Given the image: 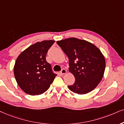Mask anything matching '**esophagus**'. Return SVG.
Segmentation results:
<instances>
[{"label": "esophagus", "instance_id": "esophagus-1", "mask_svg": "<svg viewBox=\"0 0 124 124\" xmlns=\"http://www.w3.org/2000/svg\"><path fill=\"white\" fill-rule=\"evenodd\" d=\"M66 73H67L66 70H65V69H62V70H61V74L62 75L65 74Z\"/></svg>", "mask_w": 124, "mask_h": 124}]
</instances>
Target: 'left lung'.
Listing matches in <instances>:
<instances>
[{
    "instance_id": "left-lung-1",
    "label": "left lung",
    "mask_w": 124,
    "mask_h": 124,
    "mask_svg": "<svg viewBox=\"0 0 124 124\" xmlns=\"http://www.w3.org/2000/svg\"><path fill=\"white\" fill-rule=\"evenodd\" d=\"M57 43L68 57L69 71L76 79L69 89L78 94L92 92L101 82L105 69V59L101 51L93 43L76 38Z\"/></svg>"
}]
</instances>
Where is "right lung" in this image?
I'll return each mask as SVG.
<instances>
[{"instance_id": "add662e5", "label": "right lung", "mask_w": 124, "mask_h": 124, "mask_svg": "<svg viewBox=\"0 0 124 124\" xmlns=\"http://www.w3.org/2000/svg\"><path fill=\"white\" fill-rule=\"evenodd\" d=\"M55 42L48 40L31 45L17 58L14 73L17 84L29 95H40L50 86L57 74L46 61L48 50Z\"/></svg>"}]
</instances>
